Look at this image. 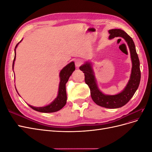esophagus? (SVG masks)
I'll return each instance as SVG.
<instances>
[{
	"instance_id": "34e87169",
	"label": "esophagus",
	"mask_w": 152,
	"mask_h": 152,
	"mask_svg": "<svg viewBox=\"0 0 152 152\" xmlns=\"http://www.w3.org/2000/svg\"><path fill=\"white\" fill-rule=\"evenodd\" d=\"M82 64V61L81 60V59H76L75 60V66L77 68H79L81 65Z\"/></svg>"
}]
</instances>
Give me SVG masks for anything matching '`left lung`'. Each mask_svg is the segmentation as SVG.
Returning a JSON list of instances; mask_svg holds the SVG:
<instances>
[{
	"label": "left lung",
	"instance_id": "left-lung-1",
	"mask_svg": "<svg viewBox=\"0 0 152 152\" xmlns=\"http://www.w3.org/2000/svg\"><path fill=\"white\" fill-rule=\"evenodd\" d=\"M108 33L110 34V40L117 37H122L126 40L129 49L132 61V69L130 79L125 88L121 93L117 94H104L99 90L98 86L92 63L86 61L79 68L84 73L85 82L86 84L89 87L91 98L94 102L100 107L107 108H118L127 104L138 88L141 79L140 64L136 50L135 44L129 35L121 29L110 30Z\"/></svg>",
	"mask_w": 152,
	"mask_h": 152
}]
</instances>
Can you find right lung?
I'll use <instances>...</instances> for the list:
<instances>
[{
	"mask_svg": "<svg viewBox=\"0 0 152 152\" xmlns=\"http://www.w3.org/2000/svg\"><path fill=\"white\" fill-rule=\"evenodd\" d=\"M21 40L20 42H18L17 44L15 49V58H14V61L12 63V70L14 68V65H15V61L16 59V49L18 47V44L21 42ZM75 70V63L73 61H72L71 63L68 64L67 65H66L60 71V73H59V79H60V82H59V84L58 93L57 97L54 99L53 102H52L48 105L44 106V107H33V106H31L30 104H28L29 107L33 110H35V111L42 112V113H53V112L59 111V110H61L66 103L67 96H66V84L68 82L69 78H70V77L72 74V73Z\"/></svg>",
	"mask_w": 152,
	"mask_h": 152,
	"instance_id": "1",
	"label": "right lung"
}]
</instances>
